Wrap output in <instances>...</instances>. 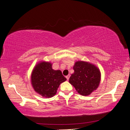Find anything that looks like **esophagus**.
<instances>
[{
	"label": "esophagus",
	"mask_w": 130,
	"mask_h": 130,
	"mask_svg": "<svg viewBox=\"0 0 130 130\" xmlns=\"http://www.w3.org/2000/svg\"><path fill=\"white\" fill-rule=\"evenodd\" d=\"M70 74H69V75H67V76L66 77V78H67V80H69V78H70Z\"/></svg>",
	"instance_id": "34e87169"
}]
</instances>
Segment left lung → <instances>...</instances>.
<instances>
[{
  "label": "left lung",
  "mask_w": 130,
  "mask_h": 130,
  "mask_svg": "<svg viewBox=\"0 0 130 130\" xmlns=\"http://www.w3.org/2000/svg\"><path fill=\"white\" fill-rule=\"evenodd\" d=\"M74 72L69 78V83L82 95H88L99 87L101 80L100 70L86 61H78L73 66Z\"/></svg>",
  "instance_id": "8db88e82"
}]
</instances>
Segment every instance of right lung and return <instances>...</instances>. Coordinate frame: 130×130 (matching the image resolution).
Instances as JSON below:
<instances>
[{
    "label": "right lung",
    "mask_w": 130,
    "mask_h": 130,
    "mask_svg": "<svg viewBox=\"0 0 130 130\" xmlns=\"http://www.w3.org/2000/svg\"><path fill=\"white\" fill-rule=\"evenodd\" d=\"M66 80L60 70H54L52 64L46 61L37 64L31 75V85L35 91L46 98L54 96L60 84Z\"/></svg>",
    "instance_id": "1"
}]
</instances>
